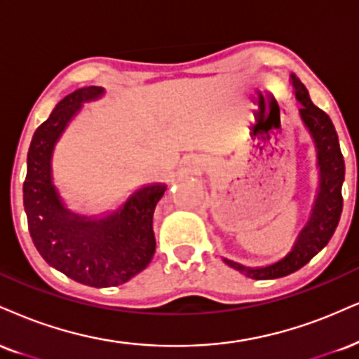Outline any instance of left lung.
Instances as JSON below:
<instances>
[{
	"label": "left lung",
	"instance_id": "obj_1",
	"mask_svg": "<svg viewBox=\"0 0 359 359\" xmlns=\"http://www.w3.org/2000/svg\"><path fill=\"white\" fill-rule=\"evenodd\" d=\"M291 79L296 90V98L301 103V118L304 120L306 127L309 128L311 135L316 142L321 184H319L313 214L297 237L294 248L286 257L273 266L261 267V269H249V267L226 259L227 266L257 280L284 278L308 264L311 259L330 243L339 224L341 212H343L341 187H343L344 180V158L339 149L338 133L334 130L330 115L311 102L306 86L296 79V75H291Z\"/></svg>",
	"mask_w": 359,
	"mask_h": 359
}]
</instances>
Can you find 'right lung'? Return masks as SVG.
I'll use <instances>...</instances> for the list:
<instances>
[{
	"mask_svg": "<svg viewBox=\"0 0 359 359\" xmlns=\"http://www.w3.org/2000/svg\"><path fill=\"white\" fill-rule=\"evenodd\" d=\"M102 93L100 86H83L55 107L32 138L23 184V204L34 248L60 273L92 287L118 286L149 266L157 244L155 205L167 189L161 184L140 189L118 212L102 221L79 217L62 205L51 184L55 142L81 103Z\"/></svg>",
	"mask_w": 359,
	"mask_h": 359,
	"instance_id": "add662e5",
	"label": "right lung"
}]
</instances>
